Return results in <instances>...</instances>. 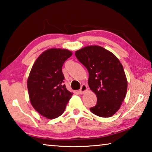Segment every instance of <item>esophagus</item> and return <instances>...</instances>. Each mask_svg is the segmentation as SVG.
I'll return each mask as SVG.
<instances>
[{
	"instance_id": "34e87169",
	"label": "esophagus",
	"mask_w": 152,
	"mask_h": 152,
	"mask_svg": "<svg viewBox=\"0 0 152 152\" xmlns=\"http://www.w3.org/2000/svg\"><path fill=\"white\" fill-rule=\"evenodd\" d=\"M87 91H88V88H87L86 85H85V84H83V85L81 86L79 92H80V94H83V93H84V92H86Z\"/></svg>"
}]
</instances>
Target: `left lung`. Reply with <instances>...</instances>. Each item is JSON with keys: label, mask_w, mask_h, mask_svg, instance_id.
<instances>
[{"label": "left lung", "mask_w": 152, "mask_h": 152, "mask_svg": "<svg viewBox=\"0 0 152 152\" xmlns=\"http://www.w3.org/2000/svg\"><path fill=\"white\" fill-rule=\"evenodd\" d=\"M75 55L88 70L89 87L97 97L91 111L101 117L113 116L127 94V80L121 63L112 52L99 45L80 49Z\"/></svg>", "instance_id": "1"}]
</instances>
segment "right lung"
I'll return each instance as SVG.
<instances>
[{
    "label": "right lung",
    "mask_w": 152,
    "mask_h": 152,
    "mask_svg": "<svg viewBox=\"0 0 152 152\" xmlns=\"http://www.w3.org/2000/svg\"><path fill=\"white\" fill-rule=\"evenodd\" d=\"M72 55V52L66 49H48L37 58L30 71L27 88L31 104L47 119L62 115L73 94L64 84L61 69Z\"/></svg>",
    "instance_id": "right-lung-1"
}]
</instances>
